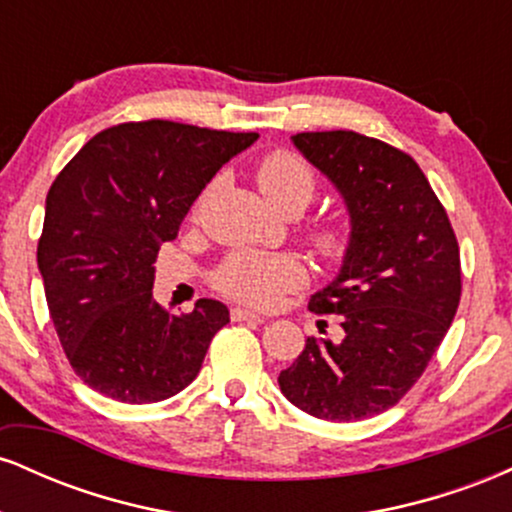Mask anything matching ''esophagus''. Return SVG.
I'll list each match as a JSON object with an SVG mask.
<instances>
[{"label": "esophagus", "mask_w": 512, "mask_h": 512, "mask_svg": "<svg viewBox=\"0 0 512 512\" xmlns=\"http://www.w3.org/2000/svg\"><path fill=\"white\" fill-rule=\"evenodd\" d=\"M231 320L233 322H264L267 317L248 308H231Z\"/></svg>", "instance_id": "34e87169"}]
</instances>
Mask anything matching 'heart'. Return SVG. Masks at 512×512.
Here are the masks:
<instances>
[{"instance_id":"1","label":"heart","mask_w":512,"mask_h":512,"mask_svg":"<svg viewBox=\"0 0 512 512\" xmlns=\"http://www.w3.org/2000/svg\"><path fill=\"white\" fill-rule=\"evenodd\" d=\"M257 187L274 209H305L315 195V175L293 151H274L257 166ZM315 250L327 257L342 255L346 233L334 223H322L310 233ZM305 267L293 255L281 252H236L216 272V286L236 301L274 305L284 293L301 289Z\"/></svg>"}]
</instances>
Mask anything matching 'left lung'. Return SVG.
Masks as SVG:
<instances>
[{
    "label": "left lung",
    "instance_id": "1",
    "mask_svg": "<svg viewBox=\"0 0 512 512\" xmlns=\"http://www.w3.org/2000/svg\"><path fill=\"white\" fill-rule=\"evenodd\" d=\"M349 214L342 267L310 298L342 317L339 339L308 337L279 373L284 397L325 421H361L421 378L460 305V248L436 192L395 146L346 132L291 137Z\"/></svg>",
    "mask_w": 512,
    "mask_h": 512
}]
</instances>
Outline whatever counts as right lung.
<instances>
[{"label": "right lung", "mask_w": 512, "mask_h": 512, "mask_svg": "<svg viewBox=\"0 0 512 512\" xmlns=\"http://www.w3.org/2000/svg\"><path fill=\"white\" fill-rule=\"evenodd\" d=\"M257 132L127 122L98 132L52 182L38 269L74 373L125 404L178 395L228 317L214 298L170 315L154 301V262L192 202Z\"/></svg>", "instance_id": "1"}]
</instances>
